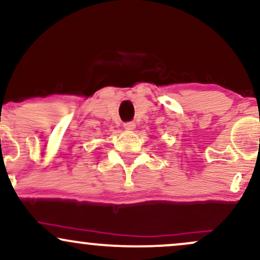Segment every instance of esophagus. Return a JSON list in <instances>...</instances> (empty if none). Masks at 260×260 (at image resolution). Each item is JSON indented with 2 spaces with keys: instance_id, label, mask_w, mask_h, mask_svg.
<instances>
[{
  "instance_id": "34e87169",
  "label": "esophagus",
  "mask_w": 260,
  "mask_h": 260,
  "mask_svg": "<svg viewBox=\"0 0 260 260\" xmlns=\"http://www.w3.org/2000/svg\"><path fill=\"white\" fill-rule=\"evenodd\" d=\"M123 127H124V129L126 131H133L134 128H136V123H134V122H126V123L123 124Z\"/></svg>"
}]
</instances>
